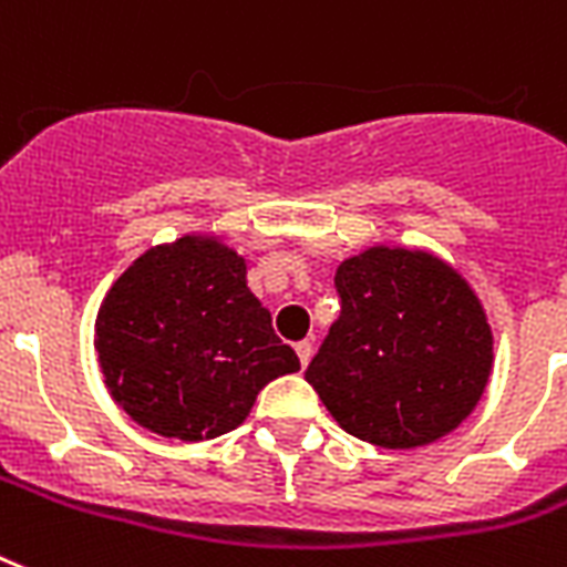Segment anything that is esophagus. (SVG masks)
Masks as SVG:
<instances>
[{
    "label": "esophagus",
    "mask_w": 567,
    "mask_h": 567,
    "mask_svg": "<svg viewBox=\"0 0 567 567\" xmlns=\"http://www.w3.org/2000/svg\"><path fill=\"white\" fill-rule=\"evenodd\" d=\"M296 354H298V360H301V365H307V362H310V357H312V342H298L296 346Z\"/></svg>",
    "instance_id": "1"
}]
</instances>
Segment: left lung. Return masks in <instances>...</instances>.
<instances>
[{
	"mask_svg": "<svg viewBox=\"0 0 567 567\" xmlns=\"http://www.w3.org/2000/svg\"><path fill=\"white\" fill-rule=\"evenodd\" d=\"M342 312L307 383L351 436L421 447L468 419L492 374V324L463 271L430 248H362L339 262Z\"/></svg>",
	"mask_w": 567,
	"mask_h": 567,
	"instance_id": "obj_1",
	"label": "left lung"
}]
</instances>
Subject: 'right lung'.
Instances as JSON below:
<instances>
[{"label":"right lung","instance_id":"1","mask_svg":"<svg viewBox=\"0 0 567 567\" xmlns=\"http://www.w3.org/2000/svg\"><path fill=\"white\" fill-rule=\"evenodd\" d=\"M93 346L122 412L178 442L237 430L266 383L301 369L248 289L246 257L210 230L131 262L102 298Z\"/></svg>","mask_w":567,"mask_h":567}]
</instances>
